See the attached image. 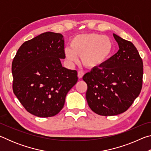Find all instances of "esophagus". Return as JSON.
<instances>
[{
  "mask_svg": "<svg viewBox=\"0 0 151 151\" xmlns=\"http://www.w3.org/2000/svg\"><path fill=\"white\" fill-rule=\"evenodd\" d=\"M84 76V72L83 70H79L78 72V77L79 78H82Z\"/></svg>",
  "mask_w": 151,
  "mask_h": 151,
  "instance_id": "34e87169",
  "label": "esophagus"
}]
</instances>
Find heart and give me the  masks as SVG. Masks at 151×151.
I'll use <instances>...</instances> for the list:
<instances>
[{
  "instance_id": "heart-1",
  "label": "heart",
  "mask_w": 151,
  "mask_h": 151,
  "mask_svg": "<svg viewBox=\"0 0 151 151\" xmlns=\"http://www.w3.org/2000/svg\"><path fill=\"white\" fill-rule=\"evenodd\" d=\"M70 47L64 50L66 59L74 63L77 60L76 56L81 57L82 64L88 68L103 65L111 57L113 50L109 37L95 33L75 36L71 40Z\"/></svg>"
}]
</instances>
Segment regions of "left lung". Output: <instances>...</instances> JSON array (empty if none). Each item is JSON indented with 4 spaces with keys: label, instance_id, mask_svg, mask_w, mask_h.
I'll list each match as a JSON object with an SVG mask.
<instances>
[{
    "label": "left lung",
    "instance_id": "left-lung-1",
    "mask_svg": "<svg viewBox=\"0 0 151 151\" xmlns=\"http://www.w3.org/2000/svg\"><path fill=\"white\" fill-rule=\"evenodd\" d=\"M119 47L116 54L86 73V99L92 111L102 116H114L127 111L139 95L143 63L131 42L113 34Z\"/></svg>",
    "mask_w": 151,
    "mask_h": 151
}]
</instances>
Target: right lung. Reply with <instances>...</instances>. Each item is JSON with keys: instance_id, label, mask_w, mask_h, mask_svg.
Listing matches in <instances>:
<instances>
[{"instance_id": "add662e5", "label": "right lung", "mask_w": 151, "mask_h": 151, "mask_svg": "<svg viewBox=\"0 0 151 151\" xmlns=\"http://www.w3.org/2000/svg\"><path fill=\"white\" fill-rule=\"evenodd\" d=\"M64 39L46 32L24 42L12 63L14 94L27 111L39 117L58 114L68 92L77 83V72L63 67Z\"/></svg>"}]
</instances>
